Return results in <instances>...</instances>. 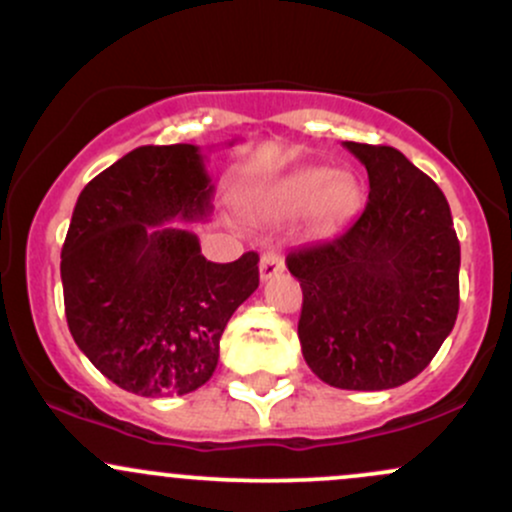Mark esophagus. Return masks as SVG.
<instances>
[{"label":"esophagus","mask_w":512,"mask_h":512,"mask_svg":"<svg viewBox=\"0 0 512 512\" xmlns=\"http://www.w3.org/2000/svg\"><path fill=\"white\" fill-rule=\"evenodd\" d=\"M279 272H284V257L276 255V252H264L260 260V276L262 281L272 279Z\"/></svg>","instance_id":"34e87169"}]
</instances>
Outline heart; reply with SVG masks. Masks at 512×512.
Instances as JSON below:
<instances>
[{
    "label": "heart",
    "mask_w": 512,
    "mask_h": 512,
    "mask_svg": "<svg viewBox=\"0 0 512 512\" xmlns=\"http://www.w3.org/2000/svg\"><path fill=\"white\" fill-rule=\"evenodd\" d=\"M358 202V187L349 175L332 168H301L274 180L255 195V209L272 219H291L313 211L320 226L332 228L351 214Z\"/></svg>",
    "instance_id": "1"
}]
</instances>
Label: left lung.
I'll return each instance as SVG.
<instances>
[{"label": "left lung", "instance_id": "obj_1", "mask_svg": "<svg viewBox=\"0 0 512 512\" xmlns=\"http://www.w3.org/2000/svg\"><path fill=\"white\" fill-rule=\"evenodd\" d=\"M368 170V204L322 243L286 255L301 281L303 358L339 390H390L438 354L460 308V240L448 199L402 151L344 142Z\"/></svg>", "mask_w": 512, "mask_h": 512}]
</instances>
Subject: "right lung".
<instances>
[{"mask_svg": "<svg viewBox=\"0 0 512 512\" xmlns=\"http://www.w3.org/2000/svg\"><path fill=\"white\" fill-rule=\"evenodd\" d=\"M214 185L195 144L139 146L81 190L62 248L64 313L76 346L142 397L187 395L214 375L260 257L209 262L168 221H204Z\"/></svg>", "mask_w": 512, "mask_h": 512, "instance_id": "obj_1", "label": "right lung"}]
</instances>
